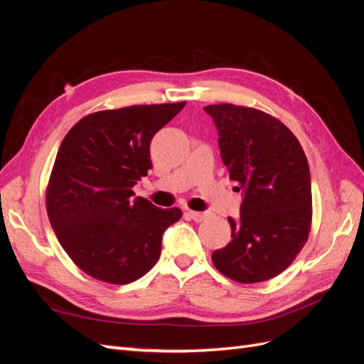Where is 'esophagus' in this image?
Listing matches in <instances>:
<instances>
[{"label":"esophagus","mask_w":364,"mask_h":364,"mask_svg":"<svg viewBox=\"0 0 364 364\" xmlns=\"http://www.w3.org/2000/svg\"><path fill=\"white\" fill-rule=\"evenodd\" d=\"M188 215L194 220V222H202V220L206 218V213H197V211H188Z\"/></svg>","instance_id":"34e87169"}]
</instances>
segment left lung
Segmentation results:
<instances>
[{"label":"left lung","mask_w":364,"mask_h":364,"mask_svg":"<svg viewBox=\"0 0 364 364\" xmlns=\"http://www.w3.org/2000/svg\"><path fill=\"white\" fill-rule=\"evenodd\" d=\"M218 130L229 179L243 191L240 218H228L232 240L213 253L215 269L241 284L277 277L294 261L311 228L310 167L291 130L258 109L205 106Z\"/></svg>","instance_id":"left-lung-1"}]
</instances>
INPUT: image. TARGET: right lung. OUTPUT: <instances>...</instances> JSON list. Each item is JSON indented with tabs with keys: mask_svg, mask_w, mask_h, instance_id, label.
Segmentation results:
<instances>
[{
	"mask_svg": "<svg viewBox=\"0 0 364 364\" xmlns=\"http://www.w3.org/2000/svg\"><path fill=\"white\" fill-rule=\"evenodd\" d=\"M183 106L94 112L63 138L47 185V213L63 250L90 277L123 285L159 259L162 234L182 211L156 208L132 188L151 168V138Z\"/></svg>",
	"mask_w": 364,
	"mask_h": 364,
	"instance_id": "add662e5",
	"label": "right lung"
}]
</instances>
